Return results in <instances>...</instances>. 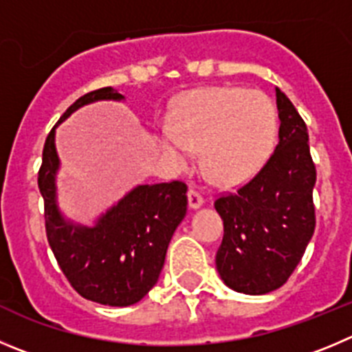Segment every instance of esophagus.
<instances>
[{
    "instance_id": "1",
    "label": "esophagus",
    "mask_w": 352,
    "mask_h": 352,
    "mask_svg": "<svg viewBox=\"0 0 352 352\" xmlns=\"http://www.w3.org/2000/svg\"><path fill=\"white\" fill-rule=\"evenodd\" d=\"M187 201H189V208H192V210H196V208H199V206L203 205V196L199 195L198 191H195V189H189V191H187Z\"/></svg>"
}]
</instances>
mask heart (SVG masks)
Instances as JSON below:
<instances>
[{
  "label": "heart",
  "instance_id": "heart-1",
  "mask_svg": "<svg viewBox=\"0 0 352 352\" xmlns=\"http://www.w3.org/2000/svg\"><path fill=\"white\" fill-rule=\"evenodd\" d=\"M278 114L267 95L257 90L212 87L187 95L160 133V147L184 168L191 151H201L205 175L219 186L250 179L274 147Z\"/></svg>",
  "mask_w": 352,
  "mask_h": 352
}]
</instances>
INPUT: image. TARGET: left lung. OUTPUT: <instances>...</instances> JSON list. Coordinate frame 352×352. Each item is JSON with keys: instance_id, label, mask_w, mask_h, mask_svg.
I'll return each instance as SVG.
<instances>
[{"instance_id": "left-lung-1", "label": "left lung", "mask_w": 352, "mask_h": 352, "mask_svg": "<svg viewBox=\"0 0 352 352\" xmlns=\"http://www.w3.org/2000/svg\"><path fill=\"white\" fill-rule=\"evenodd\" d=\"M276 106L281 123L272 156L250 182L215 201L224 221L217 271L239 294L264 295L283 287L316 226L307 126L280 88Z\"/></svg>"}]
</instances>
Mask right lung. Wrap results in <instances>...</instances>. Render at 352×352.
Listing matches in <instances>:
<instances>
[{"label":"right lung","instance_id":"1","mask_svg":"<svg viewBox=\"0 0 352 352\" xmlns=\"http://www.w3.org/2000/svg\"><path fill=\"white\" fill-rule=\"evenodd\" d=\"M113 87L85 94L64 113L97 100H123ZM58 121V123H60ZM55 124L43 147L38 186L45 199V226L50 248L71 287L91 302L124 307L142 300L157 283L166 250L187 212V186L179 180L133 187L102 213L95 226L69 221L57 205Z\"/></svg>","mask_w":352,"mask_h":352}]
</instances>
